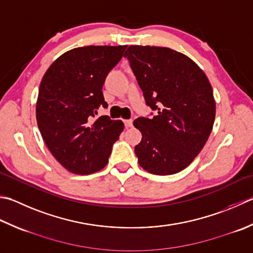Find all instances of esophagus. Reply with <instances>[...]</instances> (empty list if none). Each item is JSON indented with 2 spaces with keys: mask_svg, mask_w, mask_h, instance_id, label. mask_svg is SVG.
Masks as SVG:
<instances>
[{
  "mask_svg": "<svg viewBox=\"0 0 253 253\" xmlns=\"http://www.w3.org/2000/svg\"><path fill=\"white\" fill-rule=\"evenodd\" d=\"M124 123H125L126 127H131L132 126V121L131 120H126V121H124Z\"/></svg>",
  "mask_w": 253,
  "mask_h": 253,
  "instance_id": "1",
  "label": "esophagus"
}]
</instances>
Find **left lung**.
<instances>
[{
	"instance_id": "1",
	"label": "left lung",
	"mask_w": 253,
	"mask_h": 253,
	"mask_svg": "<svg viewBox=\"0 0 253 253\" xmlns=\"http://www.w3.org/2000/svg\"><path fill=\"white\" fill-rule=\"evenodd\" d=\"M124 57L157 115L133 126L142 139L135 147L140 167L157 175L174 174L195 159L211 132L216 115L205 72L185 54L167 47L131 44Z\"/></svg>"
}]
</instances>
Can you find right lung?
I'll return each instance as SVG.
<instances>
[{
    "label": "right lung",
    "mask_w": 253,
    "mask_h": 253,
    "mask_svg": "<svg viewBox=\"0 0 253 253\" xmlns=\"http://www.w3.org/2000/svg\"><path fill=\"white\" fill-rule=\"evenodd\" d=\"M126 47L74 48L57 58L43 74L36 103L37 125L49 151L74 174L102 170L125 127L106 115L93 118L101 106L107 107L103 84Z\"/></svg>",
    "instance_id": "1"
}]
</instances>
